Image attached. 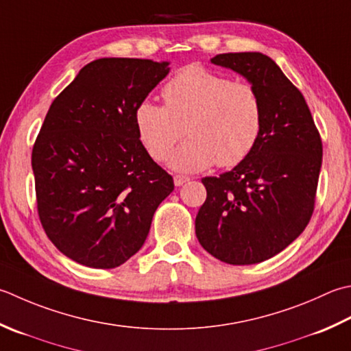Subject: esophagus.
I'll return each instance as SVG.
<instances>
[{
    "instance_id": "obj_1",
    "label": "esophagus",
    "mask_w": 351,
    "mask_h": 351,
    "mask_svg": "<svg viewBox=\"0 0 351 351\" xmlns=\"http://www.w3.org/2000/svg\"><path fill=\"white\" fill-rule=\"evenodd\" d=\"M173 181H175V185H178V187H180V185H184L185 182H189L190 178L189 176H182V175H175L173 176Z\"/></svg>"
}]
</instances>
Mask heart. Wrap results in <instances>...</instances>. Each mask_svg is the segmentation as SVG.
Listing matches in <instances>:
<instances>
[{"label": "heart", "instance_id": "b5f03b06", "mask_svg": "<svg viewBox=\"0 0 351 351\" xmlns=\"http://www.w3.org/2000/svg\"><path fill=\"white\" fill-rule=\"evenodd\" d=\"M161 97L164 106L141 101L134 112L138 138L155 161L169 160L185 128L190 138L171 156L176 170L234 167L256 149L265 109L250 82L189 65L162 86Z\"/></svg>", "mask_w": 351, "mask_h": 351}]
</instances>
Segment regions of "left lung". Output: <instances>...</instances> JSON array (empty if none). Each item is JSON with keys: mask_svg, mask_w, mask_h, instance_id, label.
Returning a JSON list of instances; mask_svg holds the SVG:
<instances>
[{"mask_svg": "<svg viewBox=\"0 0 351 351\" xmlns=\"http://www.w3.org/2000/svg\"><path fill=\"white\" fill-rule=\"evenodd\" d=\"M213 64L245 75L263 100L256 149L221 176H205L195 230L202 248L228 265L277 256L304 231L322 162L318 128L300 89L262 53H223Z\"/></svg>", "mask_w": 351, "mask_h": 351, "instance_id": "obj_1", "label": "left lung"}]
</instances>
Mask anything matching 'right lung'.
Listing matches in <instances>:
<instances>
[{
	"instance_id": "right-lung-1",
	"label": "right lung",
	"mask_w": 351,
	"mask_h": 351,
	"mask_svg": "<svg viewBox=\"0 0 351 351\" xmlns=\"http://www.w3.org/2000/svg\"><path fill=\"white\" fill-rule=\"evenodd\" d=\"M167 62L103 58L53 100L32 150L40 225L80 265L112 269L138 252L173 178L141 144L134 112Z\"/></svg>"
}]
</instances>
